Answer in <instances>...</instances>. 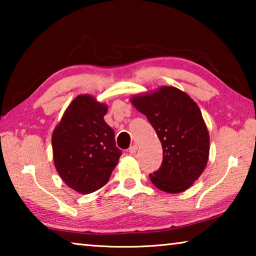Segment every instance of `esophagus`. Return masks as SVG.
Instances as JSON below:
<instances>
[{
  "mask_svg": "<svg viewBox=\"0 0 256 256\" xmlns=\"http://www.w3.org/2000/svg\"><path fill=\"white\" fill-rule=\"evenodd\" d=\"M136 151H138V146H136V144H134V146H131V148H130V149H128V152H130V154H131L132 156H133V154H136Z\"/></svg>",
  "mask_w": 256,
  "mask_h": 256,
  "instance_id": "esophagus-1",
  "label": "esophagus"
}]
</instances>
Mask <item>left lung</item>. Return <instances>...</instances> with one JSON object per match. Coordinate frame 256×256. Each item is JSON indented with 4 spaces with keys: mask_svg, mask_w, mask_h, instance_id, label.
Listing matches in <instances>:
<instances>
[{
    "mask_svg": "<svg viewBox=\"0 0 256 256\" xmlns=\"http://www.w3.org/2000/svg\"><path fill=\"white\" fill-rule=\"evenodd\" d=\"M146 116L162 142V164L149 177L167 193L184 192L204 170L210 140L196 102L175 86H160L154 92L131 98Z\"/></svg>",
    "mask_w": 256,
    "mask_h": 256,
    "instance_id": "1",
    "label": "left lung"
}]
</instances>
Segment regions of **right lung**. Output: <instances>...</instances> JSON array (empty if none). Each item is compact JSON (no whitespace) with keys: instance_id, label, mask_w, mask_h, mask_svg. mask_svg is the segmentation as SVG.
<instances>
[{"instance_id":"obj_1","label":"right lung","mask_w":256,"mask_h":256,"mask_svg":"<svg viewBox=\"0 0 256 256\" xmlns=\"http://www.w3.org/2000/svg\"><path fill=\"white\" fill-rule=\"evenodd\" d=\"M108 107L90 94H80L66 108L52 136L56 170L68 188L89 194L105 185L122 150L104 120Z\"/></svg>"}]
</instances>
